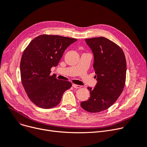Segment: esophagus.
<instances>
[{
    "label": "esophagus",
    "instance_id": "1",
    "mask_svg": "<svg viewBox=\"0 0 147 147\" xmlns=\"http://www.w3.org/2000/svg\"><path fill=\"white\" fill-rule=\"evenodd\" d=\"M73 87L76 88V89H78V88H81L82 86L80 85H76V84H73Z\"/></svg>",
    "mask_w": 147,
    "mask_h": 147
}]
</instances>
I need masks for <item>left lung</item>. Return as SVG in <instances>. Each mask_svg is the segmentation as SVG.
Returning <instances> with one entry per match:
<instances>
[{
  "mask_svg": "<svg viewBox=\"0 0 147 147\" xmlns=\"http://www.w3.org/2000/svg\"><path fill=\"white\" fill-rule=\"evenodd\" d=\"M94 56V69L97 80L94 88L88 87L90 97L81 107L90 113L105 111L115 103L125 83L127 63L124 52L117 44L100 36L85 40Z\"/></svg>",
  "mask_w": 147,
  "mask_h": 147,
  "instance_id": "1",
  "label": "left lung"
}]
</instances>
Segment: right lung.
I'll return each instance as SVG.
<instances>
[{
  "mask_svg": "<svg viewBox=\"0 0 147 147\" xmlns=\"http://www.w3.org/2000/svg\"><path fill=\"white\" fill-rule=\"evenodd\" d=\"M76 38L43 34L32 40L23 51L20 61L23 86L30 101L42 109L59 104L62 95L71 87V83L57 79L50 75L65 50L76 41Z\"/></svg>",
  "mask_w": 147,
  "mask_h": 147,
  "instance_id": "obj_1",
  "label": "right lung"
}]
</instances>
